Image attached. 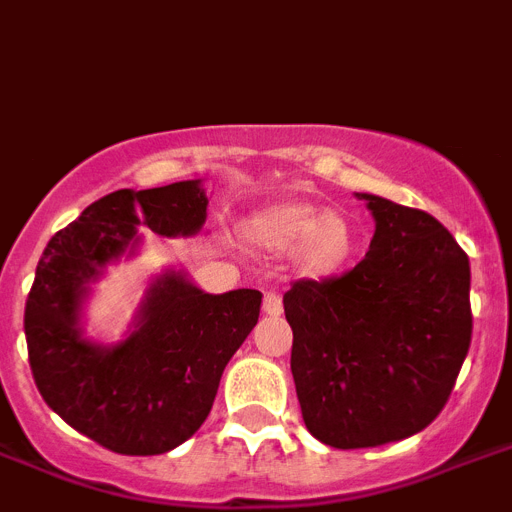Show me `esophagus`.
Listing matches in <instances>:
<instances>
[{"instance_id":"1","label":"esophagus","mask_w":512,"mask_h":512,"mask_svg":"<svg viewBox=\"0 0 512 512\" xmlns=\"http://www.w3.org/2000/svg\"><path fill=\"white\" fill-rule=\"evenodd\" d=\"M262 309H265V314H270V317H281L283 314L281 293H275V291L265 293V299H262Z\"/></svg>"}]
</instances>
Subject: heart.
Here are the masks:
<instances>
[{"mask_svg": "<svg viewBox=\"0 0 512 512\" xmlns=\"http://www.w3.org/2000/svg\"><path fill=\"white\" fill-rule=\"evenodd\" d=\"M255 242L275 252L299 244V262L306 273L327 275L340 270L355 252V229L348 216L324 213L309 203H288L252 221Z\"/></svg>", "mask_w": 512, "mask_h": 512, "instance_id": "obj_1", "label": "heart"}]
</instances>
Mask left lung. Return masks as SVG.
Segmentation results:
<instances>
[{"label":"left lung","instance_id":"8db88e82","mask_svg":"<svg viewBox=\"0 0 512 512\" xmlns=\"http://www.w3.org/2000/svg\"><path fill=\"white\" fill-rule=\"evenodd\" d=\"M371 247L353 270L296 281L283 296L291 373L317 441L371 448L428 428L471 342L469 257L420 208L358 195Z\"/></svg>","mask_w":512,"mask_h":512}]
</instances>
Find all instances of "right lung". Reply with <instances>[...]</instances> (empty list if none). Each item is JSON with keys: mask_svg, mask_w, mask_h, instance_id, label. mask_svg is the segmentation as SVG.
<instances>
[{"mask_svg": "<svg viewBox=\"0 0 512 512\" xmlns=\"http://www.w3.org/2000/svg\"><path fill=\"white\" fill-rule=\"evenodd\" d=\"M201 180L115 190L56 231L25 301V340L41 397L64 422L126 456H157L206 422L221 373L260 317L262 293L201 291L177 270L151 283L136 330L118 345L82 332V304L105 265L133 255L146 226L190 237L206 224Z\"/></svg>", "mask_w": 512, "mask_h": 512, "instance_id": "1", "label": "right lung"}]
</instances>
